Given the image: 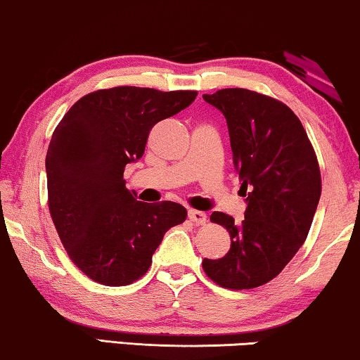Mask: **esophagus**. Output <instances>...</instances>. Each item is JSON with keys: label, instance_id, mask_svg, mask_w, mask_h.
Masks as SVG:
<instances>
[{"label": "esophagus", "instance_id": "obj_1", "mask_svg": "<svg viewBox=\"0 0 360 360\" xmlns=\"http://www.w3.org/2000/svg\"><path fill=\"white\" fill-rule=\"evenodd\" d=\"M188 218L196 224H205L206 221H208V216H206L203 211H198V210H188Z\"/></svg>", "mask_w": 360, "mask_h": 360}]
</instances>
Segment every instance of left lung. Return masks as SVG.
<instances>
[{"mask_svg":"<svg viewBox=\"0 0 360 360\" xmlns=\"http://www.w3.org/2000/svg\"><path fill=\"white\" fill-rule=\"evenodd\" d=\"M203 100L228 122L244 219L214 211L211 221L229 231L231 249L203 259L214 283L231 290L265 285L302 248L321 196L316 154L297 115L282 101L245 88H224Z\"/></svg>","mask_w":360,"mask_h":360,"instance_id":"8db88e82","label":"left lung"}]
</instances>
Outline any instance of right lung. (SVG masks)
<instances>
[{
	"mask_svg": "<svg viewBox=\"0 0 360 360\" xmlns=\"http://www.w3.org/2000/svg\"><path fill=\"white\" fill-rule=\"evenodd\" d=\"M196 95L139 86L98 90L80 98L53 131L46 157L49 211L68 257L95 282H136L167 231L186 219V210L174 201H137L122 174L144 154L152 127Z\"/></svg>",
	"mask_w": 360,
	"mask_h": 360,
	"instance_id": "obj_1",
	"label": "right lung"
}]
</instances>
